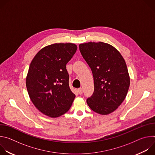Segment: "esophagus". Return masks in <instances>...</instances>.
<instances>
[{
	"label": "esophagus",
	"instance_id": "1",
	"mask_svg": "<svg viewBox=\"0 0 155 155\" xmlns=\"http://www.w3.org/2000/svg\"><path fill=\"white\" fill-rule=\"evenodd\" d=\"M77 91H78V93L79 94H82V93H83V89H82L81 87L78 88V89L77 90Z\"/></svg>",
	"mask_w": 155,
	"mask_h": 155
}]
</instances>
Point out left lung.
Here are the masks:
<instances>
[{
    "instance_id": "obj_1",
    "label": "left lung",
    "mask_w": 155,
    "mask_h": 155,
    "mask_svg": "<svg viewBox=\"0 0 155 155\" xmlns=\"http://www.w3.org/2000/svg\"><path fill=\"white\" fill-rule=\"evenodd\" d=\"M80 51L91 69L94 90L86 102L94 112L108 115L124 100L130 78L124 59L113 46L104 42L79 45Z\"/></svg>"
}]
</instances>
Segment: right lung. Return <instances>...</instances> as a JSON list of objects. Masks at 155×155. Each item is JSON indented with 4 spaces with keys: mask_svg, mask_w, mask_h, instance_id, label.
Returning a JSON list of instances; mask_svg holds the SVG:
<instances>
[{
    "mask_svg": "<svg viewBox=\"0 0 155 155\" xmlns=\"http://www.w3.org/2000/svg\"><path fill=\"white\" fill-rule=\"evenodd\" d=\"M77 50L74 43H54L40 50L32 59L26 87L32 103L44 115L56 118L71 108L75 95L70 89L66 64Z\"/></svg>",
    "mask_w": 155,
    "mask_h": 155,
    "instance_id": "right-lung-1",
    "label": "right lung"
}]
</instances>
